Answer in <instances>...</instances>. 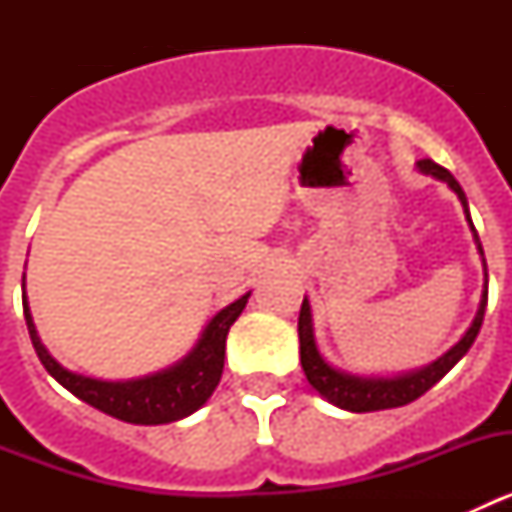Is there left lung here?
<instances>
[{"mask_svg":"<svg viewBox=\"0 0 512 512\" xmlns=\"http://www.w3.org/2000/svg\"><path fill=\"white\" fill-rule=\"evenodd\" d=\"M418 169L423 174H431L436 179H441L443 184H449L451 192H456L461 207H464V215H467V223L472 228L474 243H477V251L482 256V266H485V292H482V300H479V310L474 315L469 330L461 336L459 343L446 351L443 356H438L436 361H431L428 366H420L408 374H397V377H359V374H348L330 366L323 359V354L315 346V336H312V312L307 297L302 300L300 307V320H297V333H300V361L302 369H305L307 382L312 384V390L320 392V397L336 405L341 410H351V413H374V410H387V408H402L408 402L418 400L420 395L431 390L433 384L441 382L446 374L456 366V361L467 354L472 348L474 338H477L479 328H482V320H485V307H487V264H485V251H482V243H479L477 228H474L472 217H469V205L467 194L459 187L449 169L438 166L431 158H423L418 161Z\"/></svg>","mask_w":512,"mask_h":512,"instance_id":"obj_1","label":"left lung"}]
</instances>
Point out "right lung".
Masks as SVG:
<instances>
[{
    "mask_svg": "<svg viewBox=\"0 0 512 512\" xmlns=\"http://www.w3.org/2000/svg\"><path fill=\"white\" fill-rule=\"evenodd\" d=\"M22 287H25V282H22ZM248 297H251V292H246L241 300L230 302L228 307L217 312L215 318L207 323V328L202 330L197 346L182 361H176L174 366L161 369L156 374H148V377L128 379V382H104V379L69 372L66 366H61L48 354V348L40 341L25 292H22V310H25L27 333H30L40 364L71 395H76L92 408L102 410V413L112 415V418L125 420V423L161 425L187 418L210 400L217 382L223 377L225 338H228L230 325L238 320V315L246 307Z\"/></svg>",
    "mask_w": 512,
    "mask_h": 512,
    "instance_id": "1",
    "label": "right lung"
}]
</instances>
